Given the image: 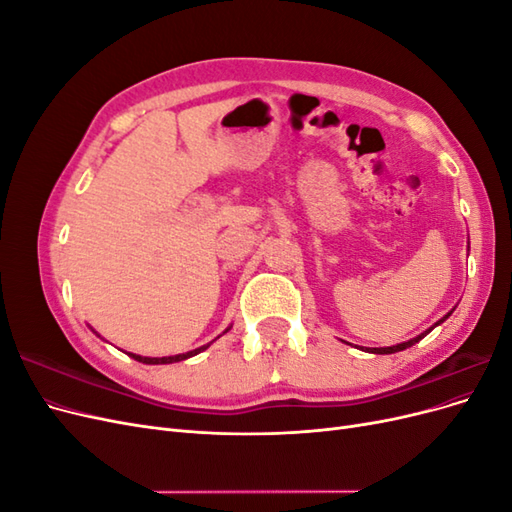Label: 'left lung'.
Here are the masks:
<instances>
[{
    "label": "left lung",
    "instance_id": "obj_1",
    "mask_svg": "<svg viewBox=\"0 0 512 512\" xmlns=\"http://www.w3.org/2000/svg\"><path fill=\"white\" fill-rule=\"evenodd\" d=\"M446 318H448V314H446V316H444L442 320H438L436 324H433V327H438V324H440V322H444ZM433 327H431V329H433ZM431 329H429V331H431ZM429 331H425V333H421V335H418V337L410 339V342H404V344H397V346H389V348H374V350H369V352H374V354H393V352H399V350H406V348L414 346L416 342H421V339H423V337H425V335H427Z\"/></svg>",
    "mask_w": 512,
    "mask_h": 512
}]
</instances>
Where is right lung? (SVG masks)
<instances>
[{
    "label": "right lung",
    "instance_id": "add662e5",
    "mask_svg": "<svg viewBox=\"0 0 512 512\" xmlns=\"http://www.w3.org/2000/svg\"><path fill=\"white\" fill-rule=\"evenodd\" d=\"M205 348H209V344L207 346H200V348H196V350H192V352H185V354H175V356H162V359H149V356H138V354H130L134 361H138V363H147V365H162V363H177V361H183V359H190V356H194V354H198V352H203Z\"/></svg>",
    "mask_w": 512,
    "mask_h": 512
}]
</instances>
